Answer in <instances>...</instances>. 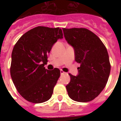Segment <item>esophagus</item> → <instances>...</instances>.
Segmentation results:
<instances>
[{
  "mask_svg": "<svg viewBox=\"0 0 121 121\" xmlns=\"http://www.w3.org/2000/svg\"><path fill=\"white\" fill-rule=\"evenodd\" d=\"M65 73V72H63V71H62V70H61L60 71V74H63Z\"/></svg>",
  "mask_w": 121,
  "mask_h": 121,
  "instance_id": "obj_1",
  "label": "esophagus"
}]
</instances>
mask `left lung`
<instances>
[{
  "mask_svg": "<svg viewBox=\"0 0 121 121\" xmlns=\"http://www.w3.org/2000/svg\"><path fill=\"white\" fill-rule=\"evenodd\" d=\"M64 37L74 48V60L80 64L78 74H69L71 81L66 89L73 100H93L104 89L108 80L111 65L105 45L96 35L86 28H62Z\"/></svg>",
  "mask_w": 121,
  "mask_h": 121,
  "instance_id": "1",
  "label": "left lung"
}]
</instances>
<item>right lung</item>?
Here are the masks:
<instances>
[{"mask_svg": "<svg viewBox=\"0 0 121 121\" xmlns=\"http://www.w3.org/2000/svg\"><path fill=\"white\" fill-rule=\"evenodd\" d=\"M62 38L60 28L37 26L22 35L15 45L11 77L17 91L28 102L42 103L51 98L60 71H48L44 65L53 45Z\"/></svg>", "mask_w": 121, "mask_h": 121, "instance_id": "right-lung-1", "label": "right lung"}]
</instances>
